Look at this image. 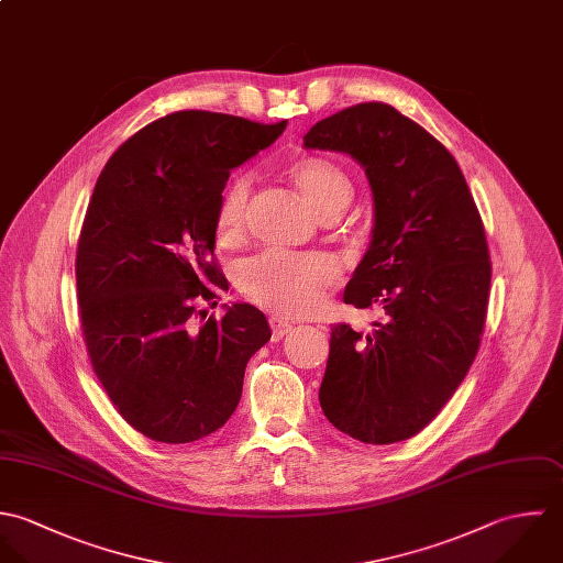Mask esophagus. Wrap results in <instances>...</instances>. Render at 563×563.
I'll return each instance as SVG.
<instances>
[{
  "instance_id": "34e87169",
  "label": "esophagus",
  "mask_w": 563,
  "mask_h": 563,
  "mask_svg": "<svg viewBox=\"0 0 563 563\" xmlns=\"http://www.w3.org/2000/svg\"><path fill=\"white\" fill-rule=\"evenodd\" d=\"M269 327H272V339L278 341V339L287 338L291 333V324L289 322H283L280 318H272L269 320Z\"/></svg>"
}]
</instances>
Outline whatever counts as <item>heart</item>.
I'll use <instances>...</instances> for the list:
<instances>
[{
  "instance_id": "b5f03b06",
  "label": "heart",
  "mask_w": 563,
  "mask_h": 563,
  "mask_svg": "<svg viewBox=\"0 0 563 563\" xmlns=\"http://www.w3.org/2000/svg\"><path fill=\"white\" fill-rule=\"evenodd\" d=\"M289 180L320 220H338L354 198L350 172L333 158L307 156L296 161ZM250 200V180L239 176L225 187L216 228L224 243H236L243 234ZM341 267L329 254L265 252L247 261L239 272L241 294L256 307L280 316L302 318L320 309L327 294L338 287Z\"/></svg>"
}]
</instances>
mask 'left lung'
<instances>
[{"instance_id":"obj_1","label":"left lung","mask_w":563,"mask_h":563,"mask_svg":"<svg viewBox=\"0 0 563 563\" xmlns=\"http://www.w3.org/2000/svg\"><path fill=\"white\" fill-rule=\"evenodd\" d=\"M305 147L365 169L374 228L343 302L385 309L367 335L333 327L320 405L341 433L396 444L442 411L478 352L492 280L483 220L449 150L389 104L318 121Z\"/></svg>"}]
</instances>
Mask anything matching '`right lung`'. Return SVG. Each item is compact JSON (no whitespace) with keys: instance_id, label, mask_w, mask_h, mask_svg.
<instances>
[{"instance_id":"add662e5","label":"right lung","mask_w":563,"mask_h":563,"mask_svg":"<svg viewBox=\"0 0 563 563\" xmlns=\"http://www.w3.org/2000/svg\"><path fill=\"white\" fill-rule=\"evenodd\" d=\"M285 125L165 114L134 132L96 183L76 254L82 338L114 409L154 442L189 444L222 429L250 356L272 338L252 305L200 327L196 318L228 291L213 254L228 176Z\"/></svg>"}]
</instances>
